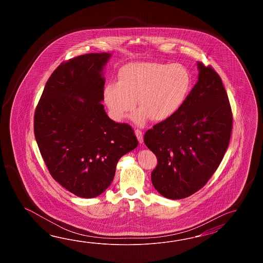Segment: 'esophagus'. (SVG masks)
<instances>
[{
	"mask_svg": "<svg viewBox=\"0 0 263 263\" xmlns=\"http://www.w3.org/2000/svg\"><path fill=\"white\" fill-rule=\"evenodd\" d=\"M135 135L137 137V139L139 141L140 144H142L144 142V137H143V132L139 129H135Z\"/></svg>",
	"mask_w": 263,
	"mask_h": 263,
	"instance_id": "esophagus-1",
	"label": "esophagus"
}]
</instances>
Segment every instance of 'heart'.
<instances>
[{
  "instance_id": "b5f03b06",
  "label": "heart",
  "mask_w": 263,
  "mask_h": 263,
  "mask_svg": "<svg viewBox=\"0 0 263 263\" xmlns=\"http://www.w3.org/2000/svg\"><path fill=\"white\" fill-rule=\"evenodd\" d=\"M192 78L179 63L134 62L121 67L118 83L105 84L102 97L110 116L123 120L136 105L133 120L138 125L151 118L161 122L172 118L183 105L190 91Z\"/></svg>"
}]
</instances>
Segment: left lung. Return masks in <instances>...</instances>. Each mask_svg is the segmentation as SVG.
I'll return each instance as SVG.
<instances>
[{
  "label": "left lung",
  "mask_w": 263,
  "mask_h": 263,
  "mask_svg": "<svg viewBox=\"0 0 263 263\" xmlns=\"http://www.w3.org/2000/svg\"><path fill=\"white\" fill-rule=\"evenodd\" d=\"M197 67L198 81L183 105L144 136L158 160L152 184L169 199L188 197L207 183L223 160L232 132L231 107L218 73L201 62Z\"/></svg>",
  "instance_id": "8db88e82"
}]
</instances>
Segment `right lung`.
I'll return each instance as SVG.
<instances>
[{"mask_svg":"<svg viewBox=\"0 0 263 263\" xmlns=\"http://www.w3.org/2000/svg\"><path fill=\"white\" fill-rule=\"evenodd\" d=\"M110 57L87 53L62 63L34 112V136L51 177L84 198L106 190L118 160L138 145L129 124L112 121L101 103Z\"/></svg>","mask_w":263,"mask_h":263,"instance_id":"right-lung-1","label":"right lung"}]
</instances>
